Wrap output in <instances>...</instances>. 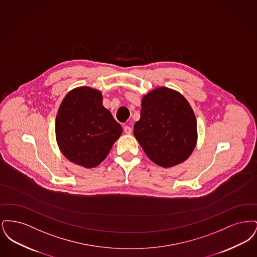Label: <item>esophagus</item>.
Returning a JSON list of instances; mask_svg holds the SVG:
<instances>
[{
  "instance_id": "1",
  "label": "esophagus",
  "mask_w": 257,
  "mask_h": 257,
  "mask_svg": "<svg viewBox=\"0 0 257 257\" xmlns=\"http://www.w3.org/2000/svg\"><path fill=\"white\" fill-rule=\"evenodd\" d=\"M123 130H124V132L126 133V134H131L132 133V128L130 127V126H124V128H123Z\"/></svg>"
}]
</instances>
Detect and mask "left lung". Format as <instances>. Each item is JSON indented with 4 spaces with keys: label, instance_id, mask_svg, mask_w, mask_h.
<instances>
[{
    "label": "left lung",
    "instance_id": "8db88e82",
    "mask_svg": "<svg viewBox=\"0 0 257 257\" xmlns=\"http://www.w3.org/2000/svg\"><path fill=\"white\" fill-rule=\"evenodd\" d=\"M134 135L149 159L171 168L188 159L196 147V115L182 94L158 87L143 98Z\"/></svg>",
    "mask_w": 257,
    "mask_h": 257
}]
</instances>
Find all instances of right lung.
Masks as SVG:
<instances>
[{
  "instance_id": "obj_1",
  "label": "right lung",
  "mask_w": 257,
  "mask_h": 257,
  "mask_svg": "<svg viewBox=\"0 0 257 257\" xmlns=\"http://www.w3.org/2000/svg\"><path fill=\"white\" fill-rule=\"evenodd\" d=\"M122 127L102 105L99 90L82 86L66 94L56 118L62 154L77 165L94 168L107 157Z\"/></svg>"
}]
</instances>
